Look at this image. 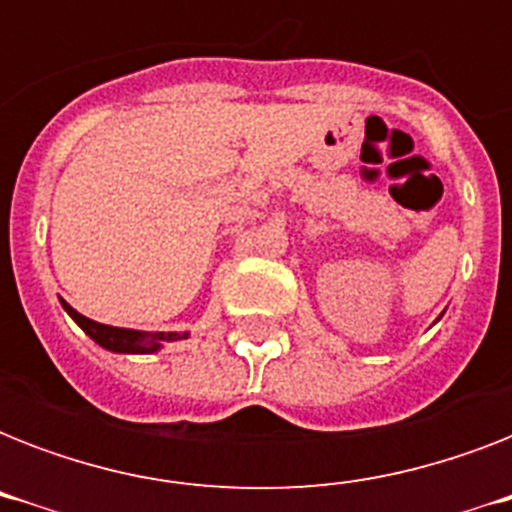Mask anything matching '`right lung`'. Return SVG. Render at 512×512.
Instances as JSON below:
<instances>
[{
	"label": "right lung",
	"instance_id": "add662e5",
	"mask_svg": "<svg viewBox=\"0 0 512 512\" xmlns=\"http://www.w3.org/2000/svg\"><path fill=\"white\" fill-rule=\"evenodd\" d=\"M60 305L82 327L84 335L92 337L100 348L111 350V353H156V350L164 348V342L188 340V332H140V329L108 327V324H98V321L74 311L63 297H60Z\"/></svg>",
	"mask_w": 512,
	"mask_h": 512
}]
</instances>
